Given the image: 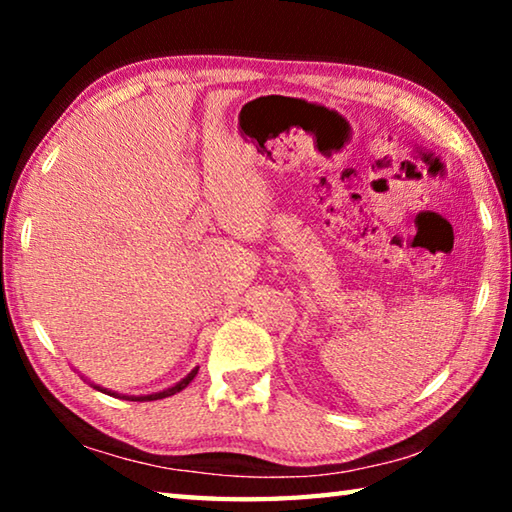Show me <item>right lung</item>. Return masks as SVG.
I'll return each mask as SVG.
<instances>
[{"label":"right lung","mask_w":512,"mask_h":512,"mask_svg":"<svg viewBox=\"0 0 512 512\" xmlns=\"http://www.w3.org/2000/svg\"><path fill=\"white\" fill-rule=\"evenodd\" d=\"M196 372H198V368H194L192 372H189V375H187L185 379H180L176 386L167 388V391L151 393V395H124V400H131V402H153V400H162V397H171V395H176V393L183 391V388H187L189 381H192V379L196 377ZM94 388H97V391H101V393H108V395H112V397H117V393L108 391V388H99V386H94Z\"/></svg>","instance_id":"add662e5"}]
</instances>
